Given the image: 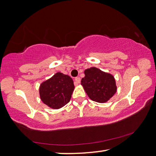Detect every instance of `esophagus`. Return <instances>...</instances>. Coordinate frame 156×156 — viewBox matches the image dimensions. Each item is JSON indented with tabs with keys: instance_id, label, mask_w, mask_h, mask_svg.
Masks as SVG:
<instances>
[{
	"instance_id": "esophagus-1",
	"label": "esophagus",
	"mask_w": 156,
	"mask_h": 156,
	"mask_svg": "<svg viewBox=\"0 0 156 156\" xmlns=\"http://www.w3.org/2000/svg\"><path fill=\"white\" fill-rule=\"evenodd\" d=\"M81 82V79L80 77H76L75 80V85L77 86Z\"/></svg>"
}]
</instances>
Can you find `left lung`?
I'll use <instances>...</instances> for the list:
<instances>
[{
    "label": "left lung",
    "mask_w": 156,
    "mask_h": 156,
    "mask_svg": "<svg viewBox=\"0 0 156 156\" xmlns=\"http://www.w3.org/2000/svg\"><path fill=\"white\" fill-rule=\"evenodd\" d=\"M84 75L81 84L92 101L106 103L115 94L117 86L115 78L112 74L91 67L84 70Z\"/></svg>",
    "instance_id": "8db88e82"
}]
</instances>
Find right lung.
Here are the masks:
<instances>
[{"label": "right lung", "instance_id": "1", "mask_svg": "<svg viewBox=\"0 0 156 156\" xmlns=\"http://www.w3.org/2000/svg\"><path fill=\"white\" fill-rule=\"evenodd\" d=\"M74 89L72 78L58 72L40 84V97L48 107L58 110L70 101Z\"/></svg>", "mask_w": 156, "mask_h": 156}]
</instances>
